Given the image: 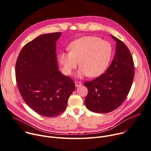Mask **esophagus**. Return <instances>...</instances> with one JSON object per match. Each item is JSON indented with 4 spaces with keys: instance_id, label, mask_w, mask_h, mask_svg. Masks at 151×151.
I'll return each instance as SVG.
<instances>
[{
    "instance_id": "obj_1",
    "label": "esophagus",
    "mask_w": 151,
    "mask_h": 151,
    "mask_svg": "<svg viewBox=\"0 0 151 151\" xmlns=\"http://www.w3.org/2000/svg\"><path fill=\"white\" fill-rule=\"evenodd\" d=\"M75 85H76V86L77 88L80 87V86H81L82 85V83L80 82V81H75Z\"/></svg>"
}]
</instances>
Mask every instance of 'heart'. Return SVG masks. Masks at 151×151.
I'll return each mask as SVG.
<instances>
[{
  "mask_svg": "<svg viewBox=\"0 0 151 151\" xmlns=\"http://www.w3.org/2000/svg\"><path fill=\"white\" fill-rule=\"evenodd\" d=\"M70 52H60L58 62L65 74L70 75L79 61L80 65L76 74L77 78L88 76L96 77L105 72L113 55L111 44L101 38L86 36L71 42Z\"/></svg>",
  "mask_w": 151,
  "mask_h": 151,
  "instance_id": "obj_1",
  "label": "heart"
}]
</instances>
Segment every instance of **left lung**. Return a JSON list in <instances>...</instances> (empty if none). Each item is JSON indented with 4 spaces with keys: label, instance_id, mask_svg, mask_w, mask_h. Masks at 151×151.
I'll list each match as a JSON object with an SVG mask.
<instances>
[{
    "label": "left lung",
    "instance_id": "8db88e82",
    "mask_svg": "<svg viewBox=\"0 0 151 151\" xmlns=\"http://www.w3.org/2000/svg\"><path fill=\"white\" fill-rule=\"evenodd\" d=\"M116 42V53L106 73L84 85L88 90L86 107L91 111L106 113L119 107L126 99L134 75V62L129 49L120 40Z\"/></svg>",
    "mask_w": 151,
    "mask_h": 151
}]
</instances>
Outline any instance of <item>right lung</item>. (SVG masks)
I'll return each instance as SVG.
<instances>
[{
    "mask_svg": "<svg viewBox=\"0 0 151 151\" xmlns=\"http://www.w3.org/2000/svg\"><path fill=\"white\" fill-rule=\"evenodd\" d=\"M62 33L38 36L26 44L15 65V77L26 104L45 117H55L66 109L75 83L58 70L56 41Z\"/></svg>",
    "mask_w": 151,
    "mask_h": 151,
    "instance_id": "right-lung-1",
    "label": "right lung"
}]
</instances>
